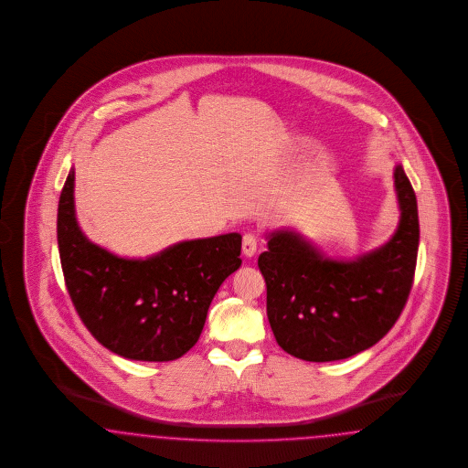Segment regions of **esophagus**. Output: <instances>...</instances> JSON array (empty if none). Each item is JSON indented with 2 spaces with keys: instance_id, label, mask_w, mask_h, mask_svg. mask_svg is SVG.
I'll return each instance as SVG.
<instances>
[{
  "instance_id": "34e87169",
  "label": "esophagus",
  "mask_w": 468,
  "mask_h": 468,
  "mask_svg": "<svg viewBox=\"0 0 468 468\" xmlns=\"http://www.w3.org/2000/svg\"><path fill=\"white\" fill-rule=\"evenodd\" d=\"M258 250V237L254 233H245L242 239V252L245 258H254Z\"/></svg>"
}]
</instances>
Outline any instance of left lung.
<instances>
[{
	"mask_svg": "<svg viewBox=\"0 0 468 468\" xmlns=\"http://www.w3.org/2000/svg\"><path fill=\"white\" fill-rule=\"evenodd\" d=\"M393 185L400 219L392 239L352 261L325 258L298 231L268 233L258 266L271 331L289 356L308 362L356 356L400 317L411 292L420 223L402 165H395Z\"/></svg>",
	"mask_w": 468,
	"mask_h": 468,
	"instance_id": "8db88e82",
	"label": "left lung"
}]
</instances>
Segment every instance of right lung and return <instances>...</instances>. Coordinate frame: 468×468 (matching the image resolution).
<instances>
[{
	"label": "right lung",
	"mask_w": 468,
	"mask_h": 468,
	"mask_svg": "<svg viewBox=\"0 0 468 468\" xmlns=\"http://www.w3.org/2000/svg\"><path fill=\"white\" fill-rule=\"evenodd\" d=\"M75 168L57 208V243L68 292L92 336L116 356L168 362L202 335L210 301L240 268L242 235L226 233L127 260L90 242L75 214Z\"/></svg>",
	"instance_id": "add662e5"
}]
</instances>
